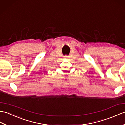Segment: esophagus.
Returning a JSON list of instances; mask_svg holds the SVG:
<instances>
[{
	"label": "esophagus",
	"instance_id": "34e87169",
	"mask_svg": "<svg viewBox=\"0 0 125 125\" xmlns=\"http://www.w3.org/2000/svg\"><path fill=\"white\" fill-rule=\"evenodd\" d=\"M68 56H67V55H66V56H65V57H67Z\"/></svg>",
	"mask_w": 125,
	"mask_h": 125
}]
</instances>
